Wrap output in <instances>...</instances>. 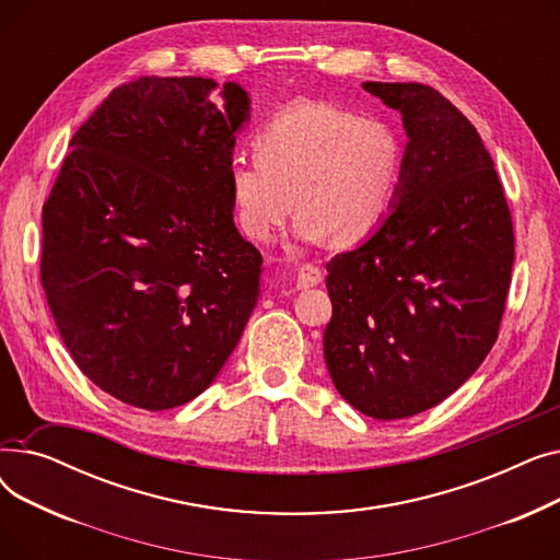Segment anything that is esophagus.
I'll list each match as a JSON object with an SVG mask.
<instances>
[{
    "instance_id": "esophagus-1",
    "label": "esophagus",
    "mask_w": 560,
    "mask_h": 560,
    "mask_svg": "<svg viewBox=\"0 0 560 560\" xmlns=\"http://www.w3.org/2000/svg\"><path fill=\"white\" fill-rule=\"evenodd\" d=\"M322 283V270L315 268V265H304V268H300L298 272V288L304 290V288H313Z\"/></svg>"
}]
</instances>
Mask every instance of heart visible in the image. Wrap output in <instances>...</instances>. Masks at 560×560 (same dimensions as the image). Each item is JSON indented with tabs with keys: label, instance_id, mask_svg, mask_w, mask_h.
Instances as JSON below:
<instances>
[{
	"label": "heart",
	"instance_id": "obj_1",
	"mask_svg": "<svg viewBox=\"0 0 560 560\" xmlns=\"http://www.w3.org/2000/svg\"><path fill=\"white\" fill-rule=\"evenodd\" d=\"M256 159H233L229 192L235 220L268 243L300 209L298 238L359 243L393 213L404 182V140L381 117H359L327 102L281 108L254 136Z\"/></svg>",
	"mask_w": 560,
	"mask_h": 560
}]
</instances>
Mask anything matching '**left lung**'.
Segmentation results:
<instances>
[{
    "mask_svg": "<svg viewBox=\"0 0 560 560\" xmlns=\"http://www.w3.org/2000/svg\"><path fill=\"white\" fill-rule=\"evenodd\" d=\"M401 113L404 182L388 220L327 262L325 361L363 416L433 408L492 349L515 238L504 188L472 122L431 85L363 83Z\"/></svg>",
    "mask_w": 560,
    "mask_h": 560,
    "instance_id": "obj_1",
    "label": "left lung"
}]
</instances>
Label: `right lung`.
<instances>
[{"label": "right lung", "instance_id": "obj_1", "mask_svg": "<svg viewBox=\"0 0 560 560\" xmlns=\"http://www.w3.org/2000/svg\"><path fill=\"white\" fill-rule=\"evenodd\" d=\"M140 77L70 140L43 206L40 279L77 368L129 406L209 388L260 295L262 256L233 224L243 85Z\"/></svg>", "mask_w": 560, "mask_h": 560}]
</instances>
